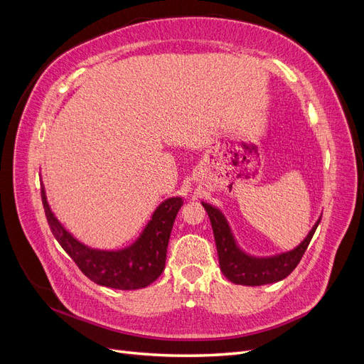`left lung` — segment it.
Segmentation results:
<instances>
[{
  "instance_id": "8db88e82",
  "label": "left lung",
  "mask_w": 364,
  "mask_h": 364,
  "mask_svg": "<svg viewBox=\"0 0 364 364\" xmlns=\"http://www.w3.org/2000/svg\"><path fill=\"white\" fill-rule=\"evenodd\" d=\"M202 205L206 209L209 220H211L220 269L230 282L250 285V287L273 284L287 278L299 264L318 223H321V217H318L302 243L293 250L277 253V255L272 257H255L238 246L225 214L217 206L206 202H202Z\"/></svg>"
}]
</instances>
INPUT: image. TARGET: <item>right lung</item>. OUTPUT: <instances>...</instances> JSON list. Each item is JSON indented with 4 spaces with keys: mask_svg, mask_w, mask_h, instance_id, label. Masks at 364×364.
Here are the masks:
<instances>
[{
    "mask_svg": "<svg viewBox=\"0 0 364 364\" xmlns=\"http://www.w3.org/2000/svg\"><path fill=\"white\" fill-rule=\"evenodd\" d=\"M41 186L42 203L53 235L91 281L109 289L136 290L147 287L161 277L174 218L183 205L182 197L165 199L130 246L105 250L86 246L68 232L51 211L46 188Z\"/></svg>",
    "mask_w": 364,
    "mask_h": 364,
    "instance_id": "1",
    "label": "right lung"
}]
</instances>
